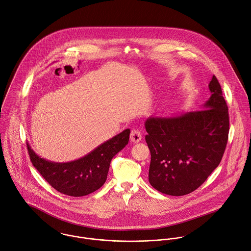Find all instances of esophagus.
Segmentation results:
<instances>
[{
	"mask_svg": "<svg viewBox=\"0 0 251 251\" xmlns=\"http://www.w3.org/2000/svg\"><path fill=\"white\" fill-rule=\"evenodd\" d=\"M142 140V133L138 129H133L130 134V141L132 143H139Z\"/></svg>",
	"mask_w": 251,
	"mask_h": 251,
	"instance_id": "esophagus-1",
	"label": "esophagus"
}]
</instances>
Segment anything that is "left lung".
Instances as JSON below:
<instances>
[{"mask_svg": "<svg viewBox=\"0 0 251 251\" xmlns=\"http://www.w3.org/2000/svg\"><path fill=\"white\" fill-rule=\"evenodd\" d=\"M201 110L145 122L151 151L149 181L158 192L180 197L201 187L219 165L229 135L228 105L213 75Z\"/></svg>", "mask_w": 251, "mask_h": 251, "instance_id": "obj_1", "label": "left lung"}]
</instances>
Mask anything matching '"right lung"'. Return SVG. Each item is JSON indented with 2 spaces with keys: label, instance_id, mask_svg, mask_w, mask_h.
Returning a JSON list of instances; mask_svg holds the SVG:
<instances>
[{
  "label": "right lung",
  "instance_id": "right-lung-1",
  "mask_svg": "<svg viewBox=\"0 0 251 251\" xmlns=\"http://www.w3.org/2000/svg\"><path fill=\"white\" fill-rule=\"evenodd\" d=\"M126 129L87 155L74 161L58 163L41 158L27 144L30 160L44 179L57 192L70 197H83L99 190L106 181L110 161L129 142Z\"/></svg>",
  "mask_w": 251,
  "mask_h": 251
}]
</instances>
